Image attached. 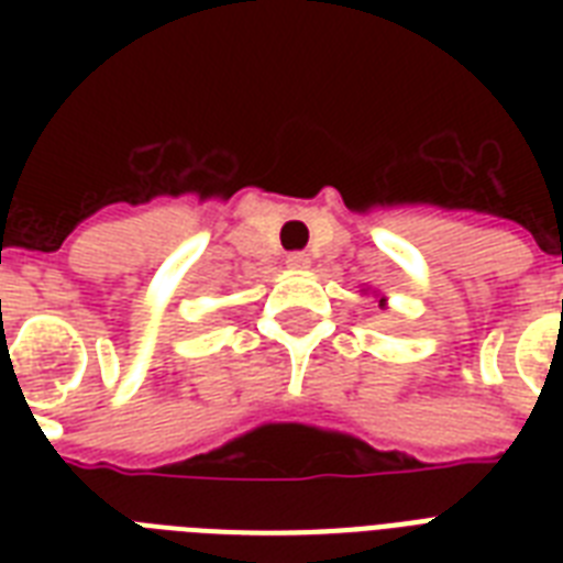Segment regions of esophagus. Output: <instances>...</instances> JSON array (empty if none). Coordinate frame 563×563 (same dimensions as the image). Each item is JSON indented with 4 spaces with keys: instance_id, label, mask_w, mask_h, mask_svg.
Instances as JSON below:
<instances>
[{
    "instance_id": "1",
    "label": "esophagus",
    "mask_w": 563,
    "mask_h": 563,
    "mask_svg": "<svg viewBox=\"0 0 563 563\" xmlns=\"http://www.w3.org/2000/svg\"><path fill=\"white\" fill-rule=\"evenodd\" d=\"M286 265L289 268H309V254H303V251H291L289 256H286Z\"/></svg>"
}]
</instances>
